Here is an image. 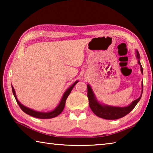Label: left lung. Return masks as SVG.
<instances>
[{"mask_svg":"<svg viewBox=\"0 0 153 153\" xmlns=\"http://www.w3.org/2000/svg\"><path fill=\"white\" fill-rule=\"evenodd\" d=\"M136 58L138 59V63L140 66V70L141 73L143 74V69L140 63V56L139 53L138 51H136ZM88 87V98L89 100V105L90 107L91 108L96 115L98 116L100 118L105 119V120H117L124 117L126 115L130 112V111L133 109V108L136 107L137 103H138L140 100L142 92H143V83H142V93L140 97L136 100H134V101L131 103L130 105L126 107H113V106L107 105L104 104H101V103L98 102L97 97L94 94V92L92 89L91 86L90 84L87 85Z\"/></svg>","mask_w":153,"mask_h":153,"instance_id":"8db88e82","label":"left lung"}]
</instances>
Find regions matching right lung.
I'll return each mask as SVG.
<instances>
[{"label": "right lung", "instance_id": "obj_1", "mask_svg": "<svg viewBox=\"0 0 153 153\" xmlns=\"http://www.w3.org/2000/svg\"><path fill=\"white\" fill-rule=\"evenodd\" d=\"M78 82H79L78 80H77V81L75 82L74 84H72L71 86L69 87L65 92H64L63 97H62L61 101H60V102H59V104L58 105L57 107H56L55 109H53L51 111H49V112H40V111H35L33 109H32V108L25 107V106H24V105H23L22 104H21V102L19 101V100H18L16 94H15V89H14V88L13 87V86H12V91H13V94L14 97H15V100H16V101L17 102V104L19 105L20 108H22V110L24 111V113L27 114V115H31V116H32V117H34L36 118L51 119V118H53V117H56V116H58L59 114H61L62 111H63L65 105V101H66L67 97H68V96L71 93L72 89H73L74 87L75 86V85H76Z\"/></svg>", "mask_w": 153, "mask_h": 153}]
</instances>
